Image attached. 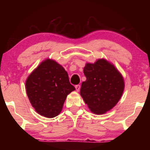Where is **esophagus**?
<instances>
[{"label": "esophagus", "mask_w": 150, "mask_h": 150, "mask_svg": "<svg viewBox=\"0 0 150 150\" xmlns=\"http://www.w3.org/2000/svg\"><path fill=\"white\" fill-rule=\"evenodd\" d=\"M75 88H76V90L77 91H80V89H81V85H76Z\"/></svg>", "instance_id": "esophagus-1"}]
</instances>
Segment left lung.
Segmentation results:
<instances>
[{
    "label": "left lung",
    "instance_id": "left-lung-1",
    "mask_svg": "<svg viewBox=\"0 0 150 150\" xmlns=\"http://www.w3.org/2000/svg\"><path fill=\"white\" fill-rule=\"evenodd\" d=\"M83 71L87 80L81 85L82 98L93 113H105L122 97L124 89L122 74L113 65L103 59L94 63H87Z\"/></svg>",
    "mask_w": 150,
    "mask_h": 150
}]
</instances>
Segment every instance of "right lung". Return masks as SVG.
Segmentation results:
<instances>
[{"label":"right lung","mask_w":150,"mask_h":150,"mask_svg":"<svg viewBox=\"0 0 150 150\" xmlns=\"http://www.w3.org/2000/svg\"><path fill=\"white\" fill-rule=\"evenodd\" d=\"M26 90L36 111L52 118L60 113L67 96L75 87L69 83L68 74L61 65L46 59L28 77Z\"/></svg>","instance_id":"right-lung-1"}]
</instances>
